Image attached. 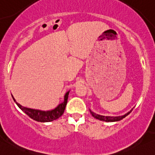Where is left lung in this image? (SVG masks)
Instances as JSON below:
<instances>
[{
    "instance_id": "8db88e82",
    "label": "left lung",
    "mask_w": 155,
    "mask_h": 155,
    "mask_svg": "<svg viewBox=\"0 0 155 155\" xmlns=\"http://www.w3.org/2000/svg\"><path fill=\"white\" fill-rule=\"evenodd\" d=\"M130 110V112H128L127 114H126L124 116H100V115H98V114H94V112H92L91 110H90V113H91V114L92 115L93 117H94L95 119H97L99 120H101V121H109V122H111V121H120V120L123 119L124 118L126 117L127 116L129 115V114L131 113V111Z\"/></svg>"
}]
</instances>
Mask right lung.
Returning a JSON list of instances; mask_svg holds the SVG:
<instances>
[{
    "mask_svg": "<svg viewBox=\"0 0 155 155\" xmlns=\"http://www.w3.org/2000/svg\"><path fill=\"white\" fill-rule=\"evenodd\" d=\"M69 92H67V94L64 96V101L61 104H60L54 110H48V111H42L39 110H34V109L28 108V107H25L15 101V98L12 96L14 101L16 102V104L20 107L21 110L25 113L29 117L31 118L32 119L35 120L36 121H40V122H49V121H52L53 120H55L58 119L59 117L62 116L64 114V110H65L66 105L67 103V100H68L69 97Z\"/></svg>",
    "mask_w": 155,
    "mask_h": 155,
    "instance_id": "obj_1",
    "label": "right lung"
}]
</instances>
